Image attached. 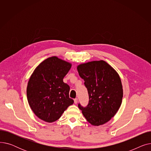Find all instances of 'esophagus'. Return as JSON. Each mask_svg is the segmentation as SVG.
Instances as JSON below:
<instances>
[{"mask_svg": "<svg viewBox=\"0 0 151 151\" xmlns=\"http://www.w3.org/2000/svg\"><path fill=\"white\" fill-rule=\"evenodd\" d=\"M74 103H75V104H77V103H78V99H74Z\"/></svg>", "mask_w": 151, "mask_h": 151, "instance_id": "obj_1", "label": "esophagus"}]
</instances>
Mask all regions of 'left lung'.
I'll use <instances>...</instances> for the list:
<instances>
[{
  "mask_svg": "<svg viewBox=\"0 0 151 151\" xmlns=\"http://www.w3.org/2000/svg\"><path fill=\"white\" fill-rule=\"evenodd\" d=\"M89 94L86 107L78 104L83 116L91 124L99 126L108 122L119 109L123 89L119 75L104 60L92 61L77 67Z\"/></svg>",
  "mask_w": 151,
  "mask_h": 151,
  "instance_id": "8db88e82",
  "label": "left lung"
}]
</instances>
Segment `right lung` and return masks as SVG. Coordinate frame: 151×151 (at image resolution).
Returning <instances> with one entry per match:
<instances>
[{
  "mask_svg": "<svg viewBox=\"0 0 151 151\" xmlns=\"http://www.w3.org/2000/svg\"><path fill=\"white\" fill-rule=\"evenodd\" d=\"M71 67L70 63L56 56L41 62L30 76L27 87L29 106L40 119L53 122L73 104L69 98L70 86L63 79Z\"/></svg>",
  "mask_w": 151,
  "mask_h": 151,
  "instance_id": "right-lung-1",
  "label": "right lung"
}]
</instances>
